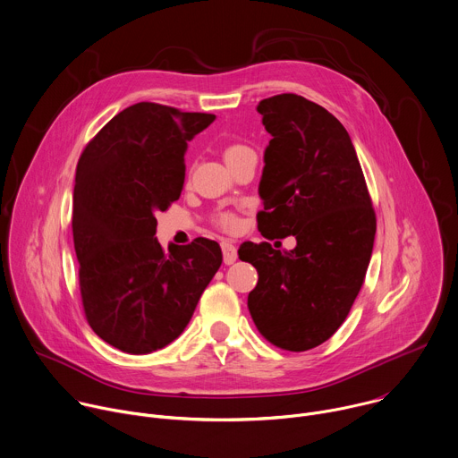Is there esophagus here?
<instances>
[{"mask_svg": "<svg viewBox=\"0 0 458 458\" xmlns=\"http://www.w3.org/2000/svg\"><path fill=\"white\" fill-rule=\"evenodd\" d=\"M222 254H224V263L225 265H233L236 261V258H238L236 247L231 242H227V240L222 242Z\"/></svg>", "mask_w": 458, "mask_h": 458, "instance_id": "esophagus-1", "label": "esophagus"}]
</instances>
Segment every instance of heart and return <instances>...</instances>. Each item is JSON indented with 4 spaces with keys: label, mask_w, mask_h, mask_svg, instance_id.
Returning <instances> with one entry per match:
<instances>
[{
    "label": "heart",
    "mask_w": 458,
    "mask_h": 458,
    "mask_svg": "<svg viewBox=\"0 0 458 458\" xmlns=\"http://www.w3.org/2000/svg\"><path fill=\"white\" fill-rule=\"evenodd\" d=\"M247 150H249V148L243 147V145H229V147L225 148V152H224V157H225V161H231V159L238 157L240 154H243V152H247ZM216 224H218L222 229L234 231V229L238 227V218H236L234 215H231V213H222V215L216 216Z\"/></svg>",
    "instance_id": "b5f03b06"
}]
</instances>
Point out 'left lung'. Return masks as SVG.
I'll use <instances>...</instances> for the list:
<instances>
[{"mask_svg":"<svg viewBox=\"0 0 458 458\" xmlns=\"http://www.w3.org/2000/svg\"><path fill=\"white\" fill-rule=\"evenodd\" d=\"M272 136L259 181V233L295 236L292 250L243 243L258 270L247 306L259 333L286 351L326 342L345 320L370 261L376 215L356 150L324 107L292 93L258 106Z\"/></svg>","mask_w":458,"mask_h":458,"instance_id":"8db88e82","label":"left lung"}]
</instances>
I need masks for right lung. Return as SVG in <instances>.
Returning a JSON list of instances; mask_svg holds the SVG:
<instances>
[{
	"instance_id": "add662e5",
	"label": "right lung",
	"mask_w": 458,
	"mask_h": 458,
	"mask_svg": "<svg viewBox=\"0 0 458 458\" xmlns=\"http://www.w3.org/2000/svg\"><path fill=\"white\" fill-rule=\"evenodd\" d=\"M215 114L182 113L152 102L118 113L84 148L73 190V242L86 318L129 354L174 342L222 265L220 245L156 238V213L184 186L188 141Z\"/></svg>"
}]
</instances>
